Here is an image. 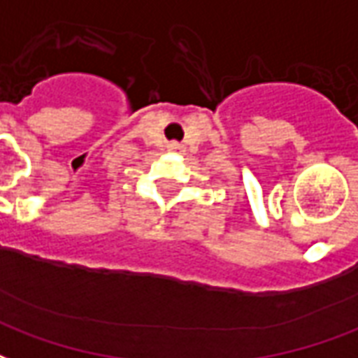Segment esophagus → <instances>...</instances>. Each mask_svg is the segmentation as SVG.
I'll list each match as a JSON object with an SVG mask.
<instances>
[{
  "instance_id": "1",
  "label": "esophagus",
  "mask_w": 358,
  "mask_h": 358,
  "mask_svg": "<svg viewBox=\"0 0 358 358\" xmlns=\"http://www.w3.org/2000/svg\"><path fill=\"white\" fill-rule=\"evenodd\" d=\"M172 148H174V149H182V145H180V143H174Z\"/></svg>"
}]
</instances>
